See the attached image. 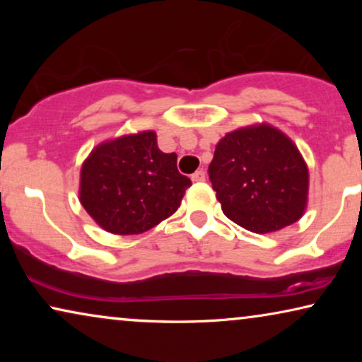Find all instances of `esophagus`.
<instances>
[{"instance_id":"1","label":"esophagus","mask_w":362,"mask_h":362,"mask_svg":"<svg viewBox=\"0 0 362 362\" xmlns=\"http://www.w3.org/2000/svg\"><path fill=\"white\" fill-rule=\"evenodd\" d=\"M191 180L194 181V182H201V181H204L206 180V173L202 171V170H199V171H196L194 175L191 176Z\"/></svg>"}]
</instances>
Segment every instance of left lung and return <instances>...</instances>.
<instances>
[{
    "instance_id": "8db88e82",
    "label": "left lung",
    "mask_w": 362,
    "mask_h": 362,
    "mask_svg": "<svg viewBox=\"0 0 362 362\" xmlns=\"http://www.w3.org/2000/svg\"><path fill=\"white\" fill-rule=\"evenodd\" d=\"M209 180L222 212L250 232L280 230L305 214L308 166L295 143L269 123L221 138Z\"/></svg>"
}]
</instances>
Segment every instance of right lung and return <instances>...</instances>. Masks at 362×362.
<instances>
[{"label": "right lung", "mask_w": 362, "mask_h": 362, "mask_svg": "<svg viewBox=\"0 0 362 362\" xmlns=\"http://www.w3.org/2000/svg\"><path fill=\"white\" fill-rule=\"evenodd\" d=\"M176 160L158 148L153 130L103 141L82 163L78 201L110 234L150 230L175 214L191 186Z\"/></svg>", "instance_id": "obj_1"}]
</instances>
